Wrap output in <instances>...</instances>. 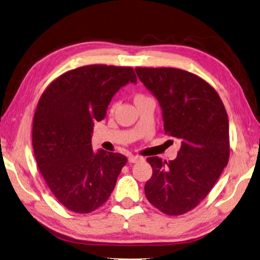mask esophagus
Here are the masks:
<instances>
[{"instance_id": "34e87169", "label": "esophagus", "mask_w": 260, "mask_h": 260, "mask_svg": "<svg viewBox=\"0 0 260 260\" xmlns=\"http://www.w3.org/2000/svg\"><path fill=\"white\" fill-rule=\"evenodd\" d=\"M140 160H142V158L138 157V155H129V157H128V161L132 162V164L138 162V161H140Z\"/></svg>"}]
</instances>
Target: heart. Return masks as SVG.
Wrapping results in <instances>:
<instances>
[{
    "mask_svg": "<svg viewBox=\"0 0 260 260\" xmlns=\"http://www.w3.org/2000/svg\"><path fill=\"white\" fill-rule=\"evenodd\" d=\"M145 99H149V96H146L145 94H142V93H138V94H135V96H134V102L135 103L140 102L142 100H145ZM115 108H116V103H114V105L111 106V110H115Z\"/></svg>",
    "mask_w": 260,
    "mask_h": 260,
    "instance_id": "1",
    "label": "heart"
}]
</instances>
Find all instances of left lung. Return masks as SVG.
Wrapping results in <instances>:
<instances>
[{
	"mask_svg": "<svg viewBox=\"0 0 260 260\" xmlns=\"http://www.w3.org/2000/svg\"><path fill=\"white\" fill-rule=\"evenodd\" d=\"M162 109L165 134L182 142L175 160L146 159L152 176L146 199L169 216L192 210L208 196L230 158L229 118L205 79L177 68H135Z\"/></svg>",
	"mask_w": 260,
	"mask_h": 260,
	"instance_id": "obj_1",
	"label": "left lung"
}]
</instances>
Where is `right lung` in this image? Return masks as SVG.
<instances>
[{"instance_id":"right-lung-1","label":"right lung","mask_w":260,"mask_h":260,"mask_svg":"<svg viewBox=\"0 0 260 260\" xmlns=\"http://www.w3.org/2000/svg\"><path fill=\"white\" fill-rule=\"evenodd\" d=\"M128 82L132 67L89 64L55 78L42 94L32 119L37 167L61 205L77 214L101 207L127 162L124 154L94 153L92 131L106 117L111 98Z\"/></svg>"}]
</instances>
